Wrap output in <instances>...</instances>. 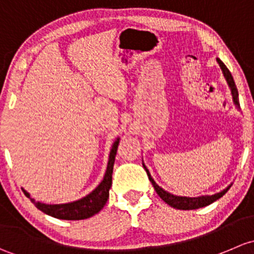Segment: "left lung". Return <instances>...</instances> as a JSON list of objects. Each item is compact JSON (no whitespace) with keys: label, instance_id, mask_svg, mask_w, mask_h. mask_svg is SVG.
Instances as JSON below:
<instances>
[{"label":"left lung","instance_id":"obj_1","mask_svg":"<svg viewBox=\"0 0 254 254\" xmlns=\"http://www.w3.org/2000/svg\"><path fill=\"white\" fill-rule=\"evenodd\" d=\"M216 61H218L219 66H220L221 70H223V74H224L225 79H226L227 84H229L230 89H231L232 100H234V104L236 105V108L240 109L239 91H237V88H236V84H235L234 78H232L231 73H230V70L227 69V67L225 66L221 60L216 59ZM143 166H144L146 174H148L149 180H150L151 185H153L154 190H155V192L158 193L159 197H160L161 199L164 200V202L167 203V204H169L170 206H172V208H175V209H182V210H192V209L203 208V206L211 204L213 202L218 200L219 198L223 197L225 193H226L227 190H230V187H231V185H229L226 188H225V190H221V192L215 193V194H211V195H199V197H181V195H175V194H171V193L166 192V190H163L160 186L156 185V182L154 181V179L151 177L150 172H149V170L146 169L144 164H143Z\"/></svg>","mask_w":254,"mask_h":254}]
</instances>
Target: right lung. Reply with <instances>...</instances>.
<instances>
[{"instance_id":"1","label":"right lung","mask_w":254,"mask_h":254,"mask_svg":"<svg viewBox=\"0 0 254 254\" xmlns=\"http://www.w3.org/2000/svg\"><path fill=\"white\" fill-rule=\"evenodd\" d=\"M119 143L120 138H117L112 144L111 150H110L108 167H106L103 181L85 197L69 203H62V204H46V203L35 202V199L31 198L25 190H23V192L35 204L39 210L48 214V215L54 216V218L64 219V220H83V219H88L95 215L104 208V205L106 204L109 199V190L112 185V170H114L115 156H116Z\"/></svg>"}]
</instances>
